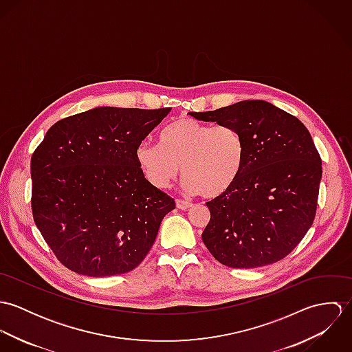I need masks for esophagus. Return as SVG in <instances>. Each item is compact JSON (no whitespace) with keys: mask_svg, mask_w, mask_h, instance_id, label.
I'll return each instance as SVG.
<instances>
[{"mask_svg":"<svg viewBox=\"0 0 352 352\" xmlns=\"http://www.w3.org/2000/svg\"><path fill=\"white\" fill-rule=\"evenodd\" d=\"M176 207L180 208V210H187V208L191 207V201L176 199Z\"/></svg>","mask_w":352,"mask_h":352,"instance_id":"34e87169","label":"esophagus"}]
</instances>
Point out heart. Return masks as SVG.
Returning <instances> with one entry per match:
<instances>
[{
	"label": "heart",
	"mask_w": 352,
	"mask_h": 352,
	"mask_svg": "<svg viewBox=\"0 0 352 352\" xmlns=\"http://www.w3.org/2000/svg\"><path fill=\"white\" fill-rule=\"evenodd\" d=\"M158 142H142L135 151L140 168L158 188L169 187L183 166L184 188L215 199L232 190L244 168V138L230 126L179 118L160 133Z\"/></svg>",
	"instance_id": "heart-1"
}]
</instances>
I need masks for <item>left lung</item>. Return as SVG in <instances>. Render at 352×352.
<instances>
[{
  "mask_svg": "<svg viewBox=\"0 0 352 352\" xmlns=\"http://www.w3.org/2000/svg\"><path fill=\"white\" fill-rule=\"evenodd\" d=\"M188 113L234 127L245 144L237 183L206 203L204 245L232 268L279 261L300 244L316 215L322 166L310 133L300 119L264 100Z\"/></svg>",
  "mask_w": 352,
  "mask_h": 352,
  "instance_id": "8db88e82",
  "label": "left lung"
}]
</instances>
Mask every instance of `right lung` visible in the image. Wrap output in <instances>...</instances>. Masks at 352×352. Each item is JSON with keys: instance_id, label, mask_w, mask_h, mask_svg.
<instances>
[{"instance_id": "1", "label": "right lung", "mask_w": 352, "mask_h": 352, "mask_svg": "<svg viewBox=\"0 0 352 352\" xmlns=\"http://www.w3.org/2000/svg\"><path fill=\"white\" fill-rule=\"evenodd\" d=\"M172 108L96 107L51 126L31 158L32 214L69 270H134L175 201L151 184L135 151Z\"/></svg>"}]
</instances>
